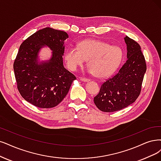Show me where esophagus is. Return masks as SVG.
<instances>
[{"mask_svg":"<svg viewBox=\"0 0 161 161\" xmlns=\"http://www.w3.org/2000/svg\"><path fill=\"white\" fill-rule=\"evenodd\" d=\"M80 80H81V81H85V82H87V81H90V80H89V79L86 78V77H80Z\"/></svg>","mask_w":161,"mask_h":161,"instance_id":"obj_1","label":"esophagus"}]
</instances>
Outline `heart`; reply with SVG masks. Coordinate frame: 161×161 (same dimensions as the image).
I'll return each instance as SVG.
<instances>
[{
  "label": "heart",
  "mask_w": 161,
  "mask_h": 161,
  "mask_svg": "<svg viewBox=\"0 0 161 161\" xmlns=\"http://www.w3.org/2000/svg\"><path fill=\"white\" fill-rule=\"evenodd\" d=\"M123 52L120 47L111 46L103 41L88 39L81 42L75 47H69L64 58L68 67L75 71L88 60L90 71L99 77L113 74L122 62Z\"/></svg>",
  "instance_id": "b5f03b06"
}]
</instances>
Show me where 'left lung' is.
Wrapping results in <instances>:
<instances>
[{"label":"left lung","mask_w":161,"mask_h":161,"mask_svg":"<svg viewBox=\"0 0 161 161\" xmlns=\"http://www.w3.org/2000/svg\"><path fill=\"white\" fill-rule=\"evenodd\" d=\"M127 44V60L111 78L101 86L94 103L103 112H114L127 108L139 96L142 80L147 70L144 55L140 45L128 36L124 38Z\"/></svg>","instance_id":"1"}]
</instances>
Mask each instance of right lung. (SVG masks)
<instances>
[{"label":"right lung","instance_id":"right-lung-1","mask_svg":"<svg viewBox=\"0 0 161 161\" xmlns=\"http://www.w3.org/2000/svg\"><path fill=\"white\" fill-rule=\"evenodd\" d=\"M68 34L46 27L36 32L21 44L13 65L17 88L28 102L40 108L58 105L68 94L75 76L63 65L64 41ZM45 45L52 58L38 62V52Z\"/></svg>","mask_w":161,"mask_h":161}]
</instances>
